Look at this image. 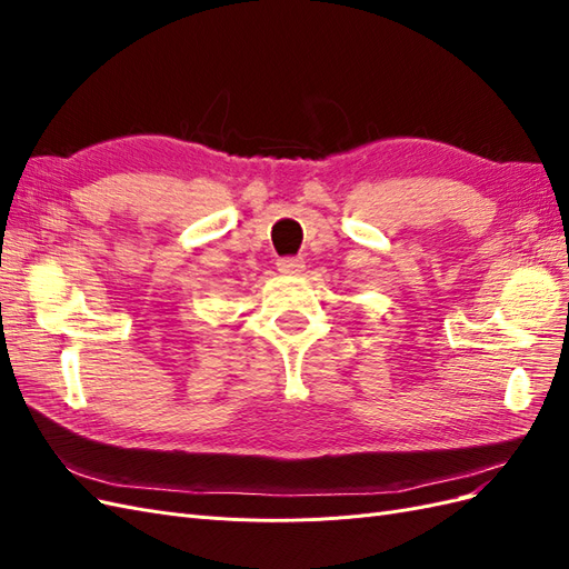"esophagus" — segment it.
<instances>
[{
	"instance_id": "34e87169",
	"label": "esophagus",
	"mask_w": 569,
	"mask_h": 569,
	"mask_svg": "<svg viewBox=\"0 0 569 569\" xmlns=\"http://www.w3.org/2000/svg\"><path fill=\"white\" fill-rule=\"evenodd\" d=\"M303 258L301 256H289V258H280L278 261V270L284 274H299L303 272Z\"/></svg>"
}]
</instances>
